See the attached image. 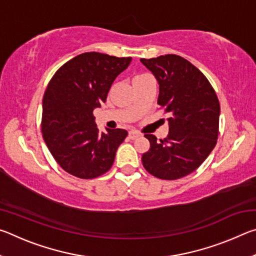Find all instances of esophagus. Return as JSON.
Listing matches in <instances>:
<instances>
[{
    "label": "esophagus",
    "instance_id": "esophagus-1",
    "mask_svg": "<svg viewBox=\"0 0 256 256\" xmlns=\"http://www.w3.org/2000/svg\"><path fill=\"white\" fill-rule=\"evenodd\" d=\"M128 136H130V138H132V140H134V138H138V136H140V133H138V131H136V130H132V131L128 132Z\"/></svg>",
    "mask_w": 256,
    "mask_h": 256
}]
</instances>
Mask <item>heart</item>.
Returning a JSON list of instances; mask_svg holds the SVG:
<instances>
[{
	"label": "heart",
	"instance_id": "1",
	"mask_svg": "<svg viewBox=\"0 0 256 256\" xmlns=\"http://www.w3.org/2000/svg\"><path fill=\"white\" fill-rule=\"evenodd\" d=\"M148 76V74H140V76H134V79H138V78H142V76ZM133 79V80H134Z\"/></svg>",
	"mask_w": 256,
	"mask_h": 256
}]
</instances>
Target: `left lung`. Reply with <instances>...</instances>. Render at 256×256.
<instances>
[{
	"label": "left lung",
	"instance_id": "obj_1",
	"mask_svg": "<svg viewBox=\"0 0 256 256\" xmlns=\"http://www.w3.org/2000/svg\"><path fill=\"white\" fill-rule=\"evenodd\" d=\"M140 60L158 81V105L170 114L166 138L157 142L152 134L144 136L150 149L142 154V164L160 180H178L196 170L214 148L218 97L204 74L178 55Z\"/></svg>",
	"mask_w": 256,
	"mask_h": 256
}]
</instances>
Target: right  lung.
<instances>
[{
  "instance_id": "right-lung-1",
  "label": "right lung",
  "mask_w": 256,
  "mask_h": 256,
  "mask_svg": "<svg viewBox=\"0 0 256 256\" xmlns=\"http://www.w3.org/2000/svg\"><path fill=\"white\" fill-rule=\"evenodd\" d=\"M131 60L97 52L80 54L60 66L47 86L42 98V138L68 174L90 180L110 170L128 131L99 132L92 112L106 102L112 84Z\"/></svg>"
}]
</instances>
